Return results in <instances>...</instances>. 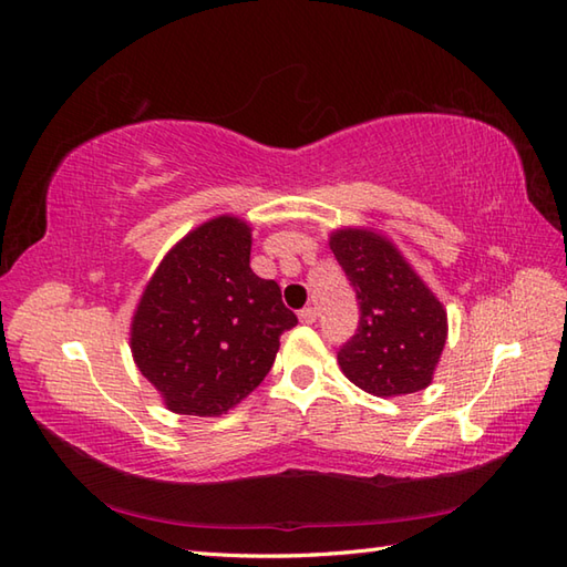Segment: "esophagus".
<instances>
[{
  "mask_svg": "<svg viewBox=\"0 0 567 567\" xmlns=\"http://www.w3.org/2000/svg\"><path fill=\"white\" fill-rule=\"evenodd\" d=\"M299 321L302 323H315L317 321V311L311 307H305L302 311H299Z\"/></svg>",
  "mask_w": 567,
  "mask_h": 567,
  "instance_id": "esophagus-1",
  "label": "esophagus"
}]
</instances>
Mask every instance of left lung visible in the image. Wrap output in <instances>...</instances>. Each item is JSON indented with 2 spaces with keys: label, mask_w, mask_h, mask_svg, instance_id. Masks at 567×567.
I'll list each match as a JSON object with an SVG mask.
<instances>
[{
  "label": "left lung",
  "mask_w": 567,
  "mask_h": 567,
  "mask_svg": "<svg viewBox=\"0 0 567 567\" xmlns=\"http://www.w3.org/2000/svg\"><path fill=\"white\" fill-rule=\"evenodd\" d=\"M360 302L358 333L339 351V368L368 394L426 390L449 339V315L392 238L370 226L329 234Z\"/></svg>",
  "instance_id": "1"
}]
</instances>
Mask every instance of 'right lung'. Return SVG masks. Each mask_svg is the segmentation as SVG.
I'll list each match as a JSON object with an SVG mask.
<instances>
[{"instance_id":"right-lung-1","label":"right lung","mask_w":567,"mask_h":567,"mask_svg":"<svg viewBox=\"0 0 567 567\" xmlns=\"http://www.w3.org/2000/svg\"><path fill=\"white\" fill-rule=\"evenodd\" d=\"M252 226L219 214L165 252L143 287L128 346L175 414L221 416L268 375L297 317L280 287L250 270Z\"/></svg>"}]
</instances>
